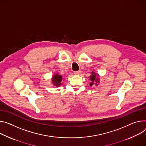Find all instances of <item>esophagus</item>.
Returning a JSON list of instances; mask_svg holds the SVG:
<instances>
[{"label":"esophagus","instance_id":"34e87169","mask_svg":"<svg viewBox=\"0 0 146 146\" xmlns=\"http://www.w3.org/2000/svg\"><path fill=\"white\" fill-rule=\"evenodd\" d=\"M81 73V72L80 71V70H78V71H76V72H74V74H75V75H79Z\"/></svg>","mask_w":146,"mask_h":146}]
</instances>
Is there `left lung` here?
<instances>
[{
	"instance_id": "obj_1",
	"label": "left lung",
	"mask_w": 146,
	"mask_h": 146,
	"mask_svg": "<svg viewBox=\"0 0 146 146\" xmlns=\"http://www.w3.org/2000/svg\"><path fill=\"white\" fill-rule=\"evenodd\" d=\"M98 76L99 75L94 73V72H92V74L90 76V80L91 81V83L90 84V86H92L94 84H95L96 85H98V83L100 82Z\"/></svg>"
}]
</instances>
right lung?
<instances>
[{
	"label": "right lung",
	"mask_w": 146,
	"mask_h": 146,
	"mask_svg": "<svg viewBox=\"0 0 146 146\" xmlns=\"http://www.w3.org/2000/svg\"><path fill=\"white\" fill-rule=\"evenodd\" d=\"M62 76L58 74V73L54 75L52 78V82L56 87H59L61 85V82L62 80Z\"/></svg>",
	"instance_id": "1"
}]
</instances>
